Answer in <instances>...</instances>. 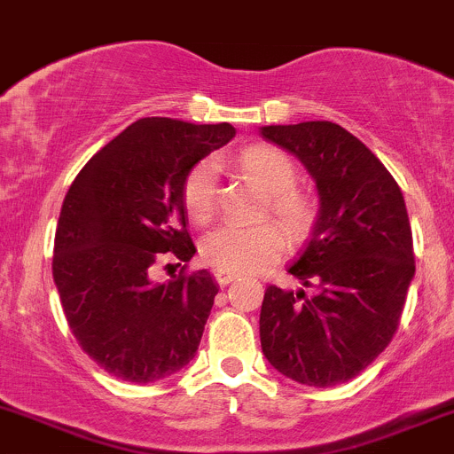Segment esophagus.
<instances>
[{"instance_id": "obj_1", "label": "esophagus", "mask_w": 454, "mask_h": 454, "mask_svg": "<svg viewBox=\"0 0 454 454\" xmlns=\"http://www.w3.org/2000/svg\"><path fill=\"white\" fill-rule=\"evenodd\" d=\"M214 278H216V282L221 284V286H227L229 282H233V279L238 278L236 273H231V270H223V269H216L214 270Z\"/></svg>"}]
</instances>
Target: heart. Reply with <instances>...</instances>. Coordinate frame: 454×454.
Returning <instances> with one entry per match:
<instances>
[{"mask_svg": "<svg viewBox=\"0 0 454 454\" xmlns=\"http://www.w3.org/2000/svg\"><path fill=\"white\" fill-rule=\"evenodd\" d=\"M240 166L264 192H269L270 209L293 233H303L315 216V205L308 196L293 190L297 181L295 163L286 153L269 144L247 148L240 155ZM218 163L203 159L184 181L185 212L196 223H205L216 212ZM288 236L282 225L273 221L258 225L223 223L200 242V254L214 269L231 273H255L286 251Z\"/></svg>", "mask_w": 454, "mask_h": 454, "instance_id": "1", "label": "heart"}]
</instances>
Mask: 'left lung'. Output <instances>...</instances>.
I'll return each instance as SVG.
<instances>
[{"instance_id":"left-lung-1","label":"left lung","mask_w":454,"mask_h":454,"mask_svg":"<svg viewBox=\"0 0 454 454\" xmlns=\"http://www.w3.org/2000/svg\"><path fill=\"white\" fill-rule=\"evenodd\" d=\"M260 135L295 155L319 194L310 240L288 264L315 293L266 288L262 354L299 385H340L376 361L398 330L415 275L404 196L343 126L270 124Z\"/></svg>"}]
</instances>
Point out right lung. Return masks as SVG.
Here are the masks:
<instances>
[{"instance_id": "add662e5", "label": "right lung", "mask_w": 454, "mask_h": 454, "mask_svg": "<svg viewBox=\"0 0 454 454\" xmlns=\"http://www.w3.org/2000/svg\"><path fill=\"white\" fill-rule=\"evenodd\" d=\"M233 137L227 122L142 118L89 159L65 196L54 284L81 348L120 380H161L199 349L218 284L207 270L159 284L153 266L161 254L192 260L184 181Z\"/></svg>"}]
</instances>
